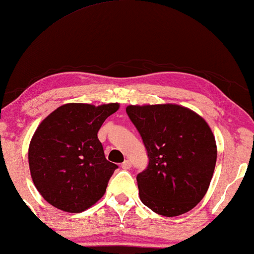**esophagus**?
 <instances>
[{
  "label": "esophagus",
  "instance_id": "obj_1",
  "mask_svg": "<svg viewBox=\"0 0 254 254\" xmlns=\"http://www.w3.org/2000/svg\"><path fill=\"white\" fill-rule=\"evenodd\" d=\"M121 166H122V169H124V170H128V169L131 168V162L128 161V160H126V161L123 162L122 165H121Z\"/></svg>",
  "mask_w": 254,
  "mask_h": 254
}]
</instances>
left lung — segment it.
Listing matches in <instances>:
<instances>
[{"label": "left lung", "mask_w": 254, "mask_h": 254, "mask_svg": "<svg viewBox=\"0 0 254 254\" xmlns=\"http://www.w3.org/2000/svg\"><path fill=\"white\" fill-rule=\"evenodd\" d=\"M127 114L148 155L137 176L141 202L164 217L190 211L206 194L217 162L210 127L179 105H131Z\"/></svg>", "instance_id": "left-lung-1"}]
</instances>
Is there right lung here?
<instances>
[{"mask_svg":"<svg viewBox=\"0 0 254 254\" xmlns=\"http://www.w3.org/2000/svg\"><path fill=\"white\" fill-rule=\"evenodd\" d=\"M119 104H66L42 121L28 149L33 183L57 209L78 213L103 197L119 168L105 157L98 131Z\"/></svg>","mask_w":254,"mask_h":254,"instance_id":"add662e5","label":"right lung"}]
</instances>
